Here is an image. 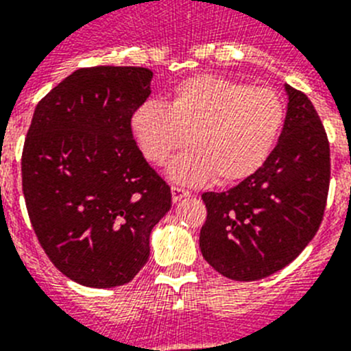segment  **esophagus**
Instances as JSON below:
<instances>
[{
    "label": "esophagus",
    "instance_id": "34e87169",
    "mask_svg": "<svg viewBox=\"0 0 351 351\" xmlns=\"http://www.w3.org/2000/svg\"><path fill=\"white\" fill-rule=\"evenodd\" d=\"M171 194H173V201L178 203L180 199H184V197L189 196V191L182 185H171Z\"/></svg>",
    "mask_w": 351,
    "mask_h": 351
}]
</instances>
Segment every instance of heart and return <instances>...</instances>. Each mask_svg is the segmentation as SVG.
<instances>
[{"mask_svg": "<svg viewBox=\"0 0 351 351\" xmlns=\"http://www.w3.org/2000/svg\"><path fill=\"white\" fill-rule=\"evenodd\" d=\"M282 121L285 106L276 91L201 74L176 84L167 104H141L130 127L154 164L166 162L189 139L194 148L169 166L178 182L199 184L213 176L217 184H233L260 169Z\"/></svg>", "mask_w": 351, "mask_h": 351, "instance_id": "1", "label": "heart"}]
</instances>
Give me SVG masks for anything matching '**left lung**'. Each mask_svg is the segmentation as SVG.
I'll return each mask as SVG.
<instances>
[{"instance_id": "obj_1", "label": "left lung", "mask_w": 351, "mask_h": 351, "mask_svg": "<svg viewBox=\"0 0 351 351\" xmlns=\"http://www.w3.org/2000/svg\"><path fill=\"white\" fill-rule=\"evenodd\" d=\"M288 112L276 148L258 171L224 193H203V258L234 281L285 268L318 231L330 184V146L306 93L286 84Z\"/></svg>"}]
</instances>
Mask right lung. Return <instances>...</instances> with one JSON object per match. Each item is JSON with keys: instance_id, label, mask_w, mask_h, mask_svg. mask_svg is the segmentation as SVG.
<instances>
[{"instance_id": "1", "label": "right lung", "mask_w": 351, "mask_h": 351, "mask_svg": "<svg viewBox=\"0 0 351 351\" xmlns=\"http://www.w3.org/2000/svg\"><path fill=\"white\" fill-rule=\"evenodd\" d=\"M145 66H84L36 104L24 139L23 193L33 231L54 267L90 288L132 281L171 189L132 136L150 95Z\"/></svg>"}]
</instances>
